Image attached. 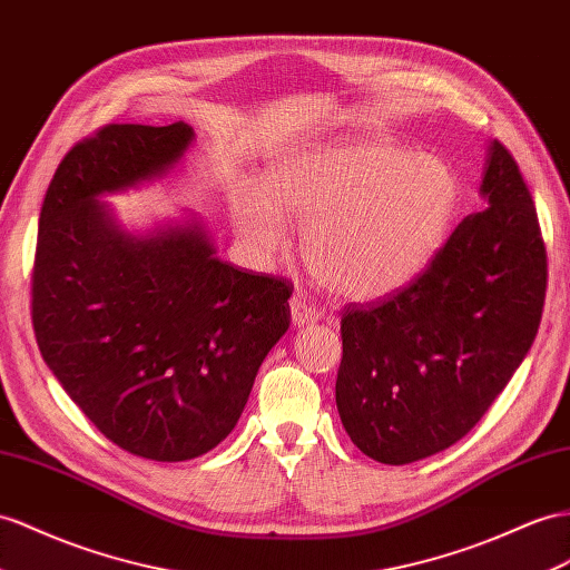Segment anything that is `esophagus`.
I'll return each instance as SVG.
<instances>
[{"label":"esophagus","mask_w":570,"mask_h":570,"mask_svg":"<svg viewBox=\"0 0 570 570\" xmlns=\"http://www.w3.org/2000/svg\"><path fill=\"white\" fill-rule=\"evenodd\" d=\"M291 320H294L296 327L313 325L317 320V311L311 301H305L301 294L291 298Z\"/></svg>","instance_id":"obj_1"}]
</instances>
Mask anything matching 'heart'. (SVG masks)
Listing matches in <instances>:
<instances>
[{"instance_id": "1", "label": "heart", "mask_w": 570, "mask_h": 570, "mask_svg": "<svg viewBox=\"0 0 570 570\" xmlns=\"http://www.w3.org/2000/svg\"><path fill=\"white\" fill-rule=\"evenodd\" d=\"M458 202L441 158L381 139H344L291 154L267 175V193L240 189L233 224L257 262L286 253V216L301 226L311 272L337 296L373 301L429 265Z\"/></svg>"}]
</instances>
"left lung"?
Wrapping results in <instances>:
<instances>
[{
  "instance_id": "obj_1",
  "label": "left lung",
  "mask_w": 570,
  "mask_h": 570,
  "mask_svg": "<svg viewBox=\"0 0 570 570\" xmlns=\"http://www.w3.org/2000/svg\"><path fill=\"white\" fill-rule=\"evenodd\" d=\"M481 195L487 209L464 216L410 286L344 308L337 410L354 445L383 464L431 458L470 433L537 337L547 245L499 139Z\"/></svg>"
}]
</instances>
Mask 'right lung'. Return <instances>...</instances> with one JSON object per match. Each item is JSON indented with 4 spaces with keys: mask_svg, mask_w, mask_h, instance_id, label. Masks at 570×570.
Returning a JSON list of instances; mask_svg holds the SVG:
<instances>
[{
    "mask_svg": "<svg viewBox=\"0 0 570 570\" xmlns=\"http://www.w3.org/2000/svg\"><path fill=\"white\" fill-rule=\"evenodd\" d=\"M193 137L185 122L106 125L71 146L42 199L31 272L50 371L108 441L156 462L224 441L291 323L284 276L218 259L197 222L127 236L96 199L166 173Z\"/></svg>",
    "mask_w": 570,
    "mask_h": 570,
    "instance_id": "obj_1",
    "label": "right lung"
}]
</instances>
